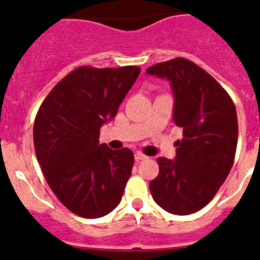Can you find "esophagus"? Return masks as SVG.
<instances>
[{
    "label": "esophagus",
    "mask_w": 260,
    "mask_h": 260,
    "mask_svg": "<svg viewBox=\"0 0 260 260\" xmlns=\"http://www.w3.org/2000/svg\"><path fill=\"white\" fill-rule=\"evenodd\" d=\"M147 158L148 157L144 153H141V152H136V153H135V160L136 161H143V160H147Z\"/></svg>",
    "instance_id": "1"
}]
</instances>
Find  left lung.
<instances>
[{
    "label": "left lung",
    "mask_w": 260,
    "mask_h": 260,
    "mask_svg": "<svg viewBox=\"0 0 260 260\" xmlns=\"http://www.w3.org/2000/svg\"><path fill=\"white\" fill-rule=\"evenodd\" d=\"M147 74L167 78L174 93L173 123L182 128L174 160L158 157L152 197L164 210L187 215L201 210L223 184L234 164L238 119L234 102L209 73L191 60L157 63Z\"/></svg>",
    "instance_id": "8db88e82"
}]
</instances>
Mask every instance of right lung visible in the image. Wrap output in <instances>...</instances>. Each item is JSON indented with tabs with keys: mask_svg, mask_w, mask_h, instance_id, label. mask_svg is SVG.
Masks as SVG:
<instances>
[{
	"mask_svg": "<svg viewBox=\"0 0 260 260\" xmlns=\"http://www.w3.org/2000/svg\"><path fill=\"white\" fill-rule=\"evenodd\" d=\"M139 74L137 66H80L39 107L32 134L37 158L56 198L79 217H103L123 197L134 153L99 144V132L116 116Z\"/></svg>",
	"mask_w": 260,
	"mask_h": 260,
	"instance_id": "add662e5",
	"label": "right lung"
}]
</instances>
